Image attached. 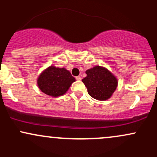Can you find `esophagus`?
Segmentation results:
<instances>
[{
	"label": "esophagus",
	"mask_w": 157,
	"mask_h": 157,
	"mask_svg": "<svg viewBox=\"0 0 157 157\" xmlns=\"http://www.w3.org/2000/svg\"><path fill=\"white\" fill-rule=\"evenodd\" d=\"M76 80L80 81V80H82V77H81L80 76H77V77H76Z\"/></svg>",
	"instance_id": "34e87169"
}]
</instances>
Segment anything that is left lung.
<instances>
[{
  "instance_id": "1",
  "label": "left lung",
  "mask_w": 157,
  "mask_h": 157,
  "mask_svg": "<svg viewBox=\"0 0 157 157\" xmlns=\"http://www.w3.org/2000/svg\"><path fill=\"white\" fill-rule=\"evenodd\" d=\"M86 74L87 76L82 81L90 96L97 100H106L111 97L118 82L109 70L101 66H95L88 69Z\"/></svg>"
}]
</instances>
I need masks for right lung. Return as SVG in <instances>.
<instances>
[{"mask_svg":"<svg viewBox=\"0 0 157 157\" xmlns=\"http://www.w3.org/2000/svg\"><path fill=\"white\" fill-rule=\"evenodd\" d=\"M75 81V77L66 68L51 66L40 75L37 85L46 94L58 97L64 94Z\"/></svg>","mask_w":157,"mask_h":157,"instance_id":"add662e5","label":"right lung"}]
</instances>
